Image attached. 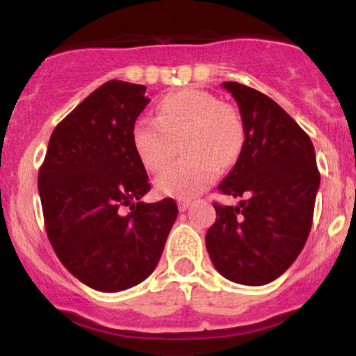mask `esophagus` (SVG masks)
Here are the masks:
<instances>
[{
	"label": "esophagus",
	"mask_w": 356,
	"mask_h": 356,
	"mask_svg": "<svg viewBox=\"0 0 356 356\" xmlns=\"http://www.w3.org/2000/svg\"><path fill=\"white\" fill-rule=\"evenodd\" d=\"M177 206H179V211L184 212L189 209L191 206V199H177Z\"/></svg>",
	"instance_id": "obj_1"
}]
</instances>
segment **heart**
<instances>
[{
  "mask_svg": "<svg viewBox=\"0 0 356 356\" xmlns=\"http://www.w3.org/2000/svg\"><path fill=\"white\" fill-rule=\"evenodd\" d=\"M130 140L140 164L159 174L172 162L181 142L184 159L157 179L164 195L192 197L201 194L238 161L244 145V125L232 105L201 90H179L157 104L154 118H138Z\"/></svg>",
  "mask_w": 356,
  "mask_h": 356,
  "instance_id": "b5f03b06",
  "label": "heart"
}]
</instances>
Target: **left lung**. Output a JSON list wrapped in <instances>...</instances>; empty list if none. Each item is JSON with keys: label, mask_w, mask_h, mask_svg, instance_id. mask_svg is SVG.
<instances>
[{"label": "left lung", "mask_w": 356, "mask_h": 356, "mask_svg": "<svg viewBox=\"0 0 356 356\" xmlns=\"http://www.w3.org/2000/svg\"><path fill=\"white\" fill-rule=\"evenodd\" d=\"M222 87L238 102L244 145L218 189L244 201L236 207L214 204L218 218L206 248L226 280L263 286L283 275L303 249L320 172L312 138L275 100L238 81Z\"/></svg>", "instance_id": "1"}]
</instances>
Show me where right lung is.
Here are the masks:
<instances>
[{"label":"right lung","instance_id":"obj_1","mask_svg":"<svg viewBox=\"0 0 356 356\" xmlns=\"http://www.w3.org/2000/svg\"><path fill=\"white\" fill-rule=\"evenodd\" d=\"M145 90L110 80L90 93L55 127L40 167L48 239L61 264L97 291L142 283L157 266L179 212L170 197L140 201L150 184L130 132L150 102Z\"/></svg>","mask_w":356,"mask_h":356}]
</instances>
